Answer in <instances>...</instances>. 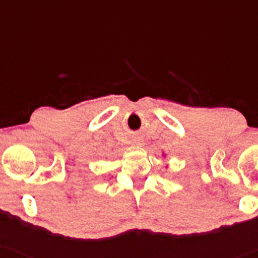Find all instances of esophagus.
<instances>
[{"mask_svg": "<svg viewBox=\"0 0 258 258\" xmlns=\"http://www.w3.org/2000/svg\"><path fill=\"white\" fill-rule=\"evenodd\" d=\"M134 142H135V144H136L137 146H142V145H144V141H142L141 137H135Z\"/></svg>", "mask_w": 258, "mask_h": 258, "instance_id": "obj_1", "label": "esophagus"}]
</instances>
